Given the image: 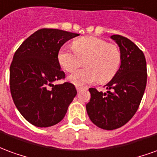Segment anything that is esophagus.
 I'll return each instance as SVG.
<instances>
[{"label":"esophagus","instance_id":"34e87169","mask_svg":"<svg viewBox=\"0 0 157 157\" xmlns=\"http://www.w3.org/2000/svg\"><path fill=\"white\" fill-rule=\"evenodd\" d=\"M76 89H77V91H78V92H80L81 90H83V87H77Z\"/></svg>","mask_w":157,"mask_h":157}]
</instances>
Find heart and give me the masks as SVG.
I'll list each match as a JSON object with an SVG mask.
<instances>
[{
  "label": "heart",
  "mask_w": 157,
  "mask_h": 157,
  "mask_svg": "<svg viewBox=\"0 0 157 157\" xmlns=\"http://www.w3.org/2000/svg\"><path fill=\"white\" fill-rule=\"evenodd\" d=\"M73 49L62 47L58 53L59 64L67 72H74L84 62L83 69L69 76L77 86L94 83H107L115 77L122 62L119 46L94 36H83L73 42Z\"/></svg>",
  "instance_id": "1"
}]
</instances>
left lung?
Instances as JSON below:
<instances>
[{"label":"left lung","mask_w":157,"mask_h":157,"mask_svg":"<svg viewBox=\"0 0 157 157\" xmlns=\"http://www.w3.org/2000/svg\"><path fill=\"white\" fill-rule=\"evenodd\" d=\"M122 53L120 69L105 86L107 93L90 88L87 113L94 124L111 130L123 126L139 108L147 81L146 61L140 49L130 39L121 35L110 36Z\"/></svg>","instance_id":"left-lung-1"}]
</instances>
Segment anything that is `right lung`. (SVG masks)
<instances>
[{"label": "right lung", "instance_id": "1", "mask_svg": "<svg viewBox=\"0 0 157 157\" xmlns=\"http://www.w3.org/2000/svg\"><path fill=\"white\" fill-rule=\"evenodd\" d=\"M77 36L42 28L27 37L15 52L10 67L11 97L21 115L35 126L48 127L60 122L77 94L73 83L52 84L65 78L58 60L59 49Z\"/></svg>", "mask_w": 157, "mask_h": 157}]
</instances>
